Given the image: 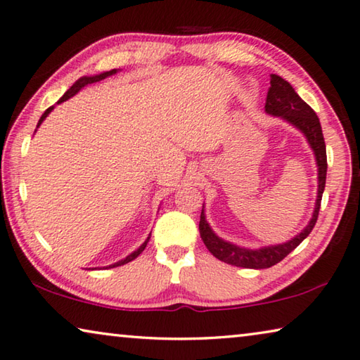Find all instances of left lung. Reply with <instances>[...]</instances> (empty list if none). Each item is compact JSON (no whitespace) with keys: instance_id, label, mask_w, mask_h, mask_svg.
Listing matches in <instances>:
<instances>
[{"instance_id":"obj_1","label":"left lung","mask_w":360,"mask_h":360,"mask_svg":"<svg viewBox=\"0 0 360 360\" xmlns=\"http://www.w3.org/2000/svg\"><path fill=\"white\" fill-rule=\"evenodd\" d=\"M265 112L283 117L306 135L309 145L314 149L315 159H317L319 165L317 202H315L311 222H309V225L300 235H296L292 240L283 243V245L267 246L261 248V250H246V248H240L231 245V243L224 241L222 238H219L211 230V226L206 222V215H204L202 209L201 220H199V233H201L204 245H206L207 250L212 252V256L217 257L219 261L243 269L272 267V265L283 261L292 250H296L301 245L304 238L309 236V233H311L315 226V222H317L320 202H322V195L325 190V180H327V148H325L322 127H320L317 114L314 112V109L307 103L302 101L288 82L275 74L270 75V88L267 91V99H265Z\"/></svg>"}]
</instances>
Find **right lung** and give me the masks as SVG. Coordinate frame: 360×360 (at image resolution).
<instances>
[{
	"label": "right lung",
	"mask_w": 360,
	"mask_h": 360,
	"mask_svg": "<svg viewBox=\"0 0 360 360\" xmlns=\"http://www.w3.org/2000/svg\"><path fill=\"white\" fill-rule=\"evenodd\" d=\"M115 72H117V69H112V70H109V72H103V74H99V75H93V77H82V79H79V80H77V82H75V84H74V85H72V86L69 88V90L64 93V96H63V98H60L58 103H63V101H65V99H69L70 96H74V95H75V93H79V91L82 90V88H84L85 85L95 84V82H99V80L106 79V77H109V75H112V74H115ZM51 110H53V106H51V108H48V109L45 110V114H43V115H41V117H40V120H38V125H37V127H40V124L43 122V120H45V119H46V115H48L49 112H51ZM148 241H149V236H148V240H146L145 243H143V245H141L140 248H138V250H136V251H134V252H131V254H130V256H127L125 259H122V261H119V262H115V264H112V265H109V267H110V269H112V267H119V265H124V264H129V262H131V261H134V259H136L138 256H140V254L143 252V250H145V248H146V245H148Z\"/></svg>",
	"instance_id": "add662e5"
}]
</instances>
